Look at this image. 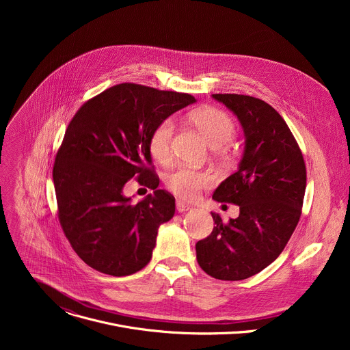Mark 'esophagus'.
Instances as JSON below:
<instances>
[{"label": "esophagus", "mask_w": 350, "mask_h": 350, "mask_svg": "<svg viewBox=\"0 0 350 350\" xmlns=\"http://www.w3.org/2000/svg\"><path fill=\"white\" fill-rule=\"evenodd\" d=\"M176 208H177V211H178L180 213H183V212H188V211H191V209H192L189 205H187V204H184V202H181V201H177Z\"/></svg>", "instance_id": "34e87169"}]
</instances>
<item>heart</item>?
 I'll return each mask as SVG.
<instances>
[{
    "label": "heart",
    "instance_id": "heart-1",
    "mask_svg": "<svg viewBox=\"0 0 350 350\" xmlns=\"http://www.w3.org/2000/svg\"><path fill=\"white\" fill-rule=\"evenodd\" d=\"M191 120L213 146L217 155L226 157L231 152L228 142L235 134V123L228 113L217 108H202L191 115ZM173 134L174 122L172 118H167L154 129L149 137V152L162 165H167L173 159ZM211 184L212 176L209 173L191 167H180L166 177L167 188L185 201H195L202 189Z\"/></svg>",
    "mask_w": 350,
    "mask_h": 350
}]
</instances>
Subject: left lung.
Here are the masks:
<instances>
[{
    "mask_svg": "<svg viewBox=\"0 0 350 350\" xmlns=\"http://www.w3.org/2000/svg\"><path fill=\"white\" fill-rule=\"evenodd\" d=\"M237 115L245 133L238 170L215 191L213 199L239 206V216L223 221L195 245L196 260L213 278L239 281L271 265L284 251L302 215L306 165L281 115L263 99L242 94H213Z\"/></svg>",
    "mask_w": 350,
    "mask_h": 350,
    "instance_id": "obj_1",
    "label": "left lung"
}]
</instances>
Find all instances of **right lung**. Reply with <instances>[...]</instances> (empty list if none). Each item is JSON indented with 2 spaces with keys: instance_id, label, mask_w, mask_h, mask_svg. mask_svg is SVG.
Wrapping results in <instances>:
<instances>
[{
  "instance_id": "right-lung-1",
  "label": "right lung",
  "mask_w": 350,
  "mask_h": 350,
  "mask_svg": "<svg viewBox=\"0 0 350 350\" xmlns=\"http://www.w3.org/2000/svg\"><path fill=\"white\" fill-rule=\"evenodd\" d=\"M192 103L191 94L122 83L88 99L70 120L53 170L58 219L73 251L94 270L123 277L151 260L158 228L176 205L158 188L149 137ZM133 176L154 189L138 204L122 195Z\"/></svg>"
}]
</instances>
